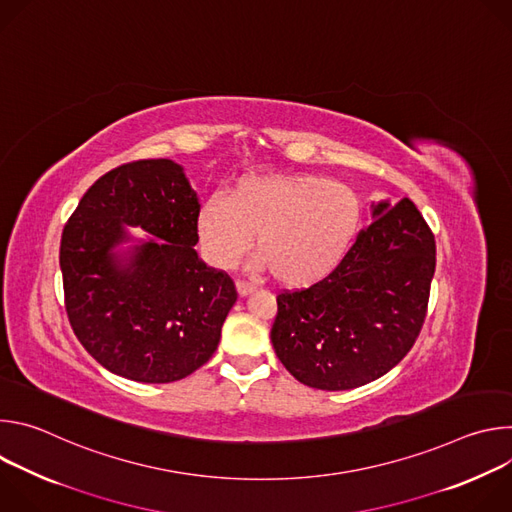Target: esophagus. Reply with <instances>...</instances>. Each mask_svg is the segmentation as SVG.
<instances>
[{
  "label": "esophagus",
  "mask_w": 512,
  "mask_h": 512,
  "mask_svg": "<svg viewBox=\"0 0 512 512\" xmlns=\"http://www.w3.org/2000/svg\"><path fill=\"white\" fill-rule=\"evenodd\" d=\"M235 285H237V291H239L241 298H245V296H249V294H253V291H255V285H251L247 281H237Z\"/></svg>",
  "instance_id": "34e87169"
}]
</instances>
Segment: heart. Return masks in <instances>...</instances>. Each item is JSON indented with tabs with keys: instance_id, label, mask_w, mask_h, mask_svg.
<instances>
[{
	"instance_id": "heart-1",
	"label": "heart",
	"mask_w": 512,
	"mask_h": 512,
	"mask_svg": "<svg viewBox=\"0 0 512 512\" xmlns=\"http://www.w3.org/2000/svg\"><path fill=\"white\" fill-rule=\"evenodd\" d=\"M360 223L362 202L352 188L318 174H269L243 176L225 198H206L196 233L218 269L233 267L253 241L257 269L285 287H306L342 263Z\"/></svg>"
}]
</instances>
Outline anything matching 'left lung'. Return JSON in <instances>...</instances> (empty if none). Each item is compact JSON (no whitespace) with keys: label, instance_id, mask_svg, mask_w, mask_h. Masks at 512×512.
<instances>
[{"label":"left lung","instance_id":"8db88e82","mask_svg":"<svg viewBox=\"0 0 512 512\" xmlns=\"http://www.w3.org/2000/svg\"><path fill=\"white\" fill-rule=\"evenodd\" d=\"M373 218L328 277L277 296L275 354L308 387L348 391L377 381L421 332L433 233L409 198L373 204Z\"/></svg>","mask_w":512,"mask_h":512}]
</instances>
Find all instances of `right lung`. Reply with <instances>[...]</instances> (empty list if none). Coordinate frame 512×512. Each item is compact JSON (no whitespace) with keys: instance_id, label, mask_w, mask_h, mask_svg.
Wrapping results in <instances>:
<instances>
[{"instance_id":"right-lung-1","label":"right lung","mask_w":512,"mask_h":512,"mask_svg":"<svg viewBox=\"0 0 512 512\" xmlns=\"http://www.w3.org/2000/svg\"><path fill=\"white\" fill-rule=\"evenodd\" d=\"M200 204L184 168L137 160L101 176L70 214L60 241L64 306L81 344L137 383H172L214 354L237 302L233 279L194 245ZM125 226L155 235L129 252Z\"/></svg>"}]
</instances>
